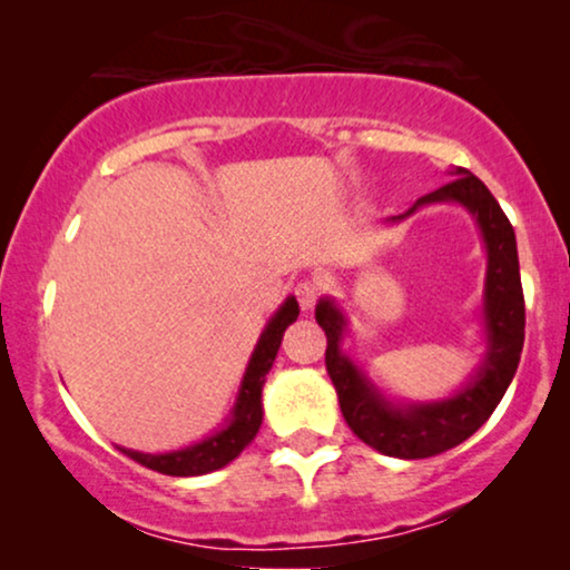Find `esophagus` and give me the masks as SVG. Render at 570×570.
Segmentation results:
<instances>
[{"label":"esophagus","instance_id":"1","mask_svg":"<svg viewBox=\"0 0 570 570\" xmlns=\"http://www.w3.org/2000/svg\"><path fill=\"white\" fill-rule=\"evenodd\" d=\"M295 295H298L301 308L308 311L316 306L318 298H322V285H318L316 279H303V283H298V287H295Z\"/></svg>","mask_w":570,"mask_h":570}]
</instances>
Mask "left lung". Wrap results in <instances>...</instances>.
Returning <instances> with one entry per match:
<instances>
[{"mask_svg": "<svg viewBox=\"0 0 570 570\" xmlns=\"http://www.w3.org/2000/svg\"><path fill=\"white\" fill-rule=\"evenodd\" d=\"M431 202H462L474 215L488 244L485 318L490 353L478 379L462 394L446 402L420 404V407H392L373 392V386L365 384L355 365L340 353L342 326H345L340 311L330 301L316 306V322L326 334V371L337 389L342 417L363 443L396 459H428L470 439L503 400L519 368L521 347H524L527 318L517 236L501 205L488 186L466 168H456V178L420 197L407 215Z\"/></svg>", "mask_w": 570, "mask_h": 570, "instance_id": "left-lung-1", "label": "left lung"}]
</instances>
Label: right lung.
<instances>
[{
  "label": "right lung",
  "mask_w": 570,
  "mask_h": 570,
  "mask_svg": "<svg viewBox=\"0 0 570 570\" xmlns=\"http://www.w3.org/2000/svg\"><path fill=\"white\" fill-rule=\"evenodd\" d=\"M298 318V303L295 298H287L285 306L277 311L267 330H264L259 345H256L252 363L244 376V386H240L236 410H233V420L225 431L215 433L213 439L197 443V446L174 451V454H139V451L121 449L129 459L137 464L147 466V470L170 474V478H194V474L215 472L233 462L248 443L254 441L256 431L262 425V386L264 379L275 363V355L283 342V334Z\"/></svg>",
  "instance_id": "1"
}]
</instances>
